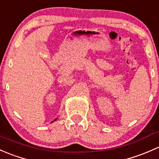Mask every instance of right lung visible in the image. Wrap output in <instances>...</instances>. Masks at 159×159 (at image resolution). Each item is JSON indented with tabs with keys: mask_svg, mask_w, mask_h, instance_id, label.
Instances as JSON below:
<instances>
[{
	"mask_svg": "<svg viewBox=\"0 0 159 159\" xmlns=\"http://www.w3.org/2000/svg\"><path fill=\"white\" fill-rule=\"evenodd\" d=\"M56 119H55V120H56ZM55 120H54V121H55Z\"/></svg>",
	"mask_w": 159,
	"mask_h": 159,
	"instance_id": "add662e5",
	"label": "right lung"
}]
</instances>
